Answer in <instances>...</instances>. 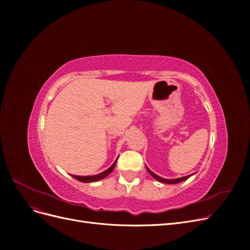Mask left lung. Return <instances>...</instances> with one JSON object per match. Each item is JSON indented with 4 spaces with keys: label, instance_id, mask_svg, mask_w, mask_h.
Listing matches in <instances>:
<instances>
[{
    "label": "left lung",
    "instance_id": "8db88e82",
    "mask_svg": "<svg viewBox=\"0 0 250 250\" xmlns=\"http://www.w3.org/2000/svg\"><path fill=\"white\" fill-rule=\"evenodd\" d=\"M147 168V167H146ZM147 171L151 174V175H152L156 180H158V181H161V183H164V184H168V185H173V184H179V183H181V181H185V180H187L188 177H190L191 175H188V176H184V177H180V178H176V179H166V178H162V177H160V176H157L156 174H154L152 171H151L150 169H148L147 168Z\"/></svg>",
    "mask_w": 250,
    "mask_h": 250
}]
</instances>
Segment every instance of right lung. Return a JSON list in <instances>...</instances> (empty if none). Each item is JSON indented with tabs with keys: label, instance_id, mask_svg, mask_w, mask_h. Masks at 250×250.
I'll return each instance as SVG.
<instances>
[{
	"label": "right lung",
	"instance_id": "obj_1",
	"mask_svg": "<svg viewBox=\"0 0 250 250\" xmlns=\"http://www.w3.org/2000/svg\"><path fill=\"white\" fill-rule=\"evenodd\" d=\"M116 163H117V160L116 162L113 163L110 167L105 170L104 172L102 173H99V174H96V175H92V176H77V175H72L74 178H76L77 180L79 181H82V183H93V181H97V180H100V179H103L106 177L108 174H110L112 172V170L115 169V166H116Z\"/></svg>",
	"mask_w": 250,
	"mask_h": 250
}]
</instances>
